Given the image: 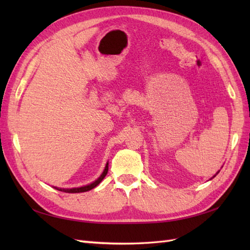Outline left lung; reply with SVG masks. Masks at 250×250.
Masks as SVG:
<instances>
[{
  "instance_id": "8db88e82",
  "label": "left lung",
  "mask_w": 250,
  "mask_h": 250,
  "mask_svg": "<svg viewBox=\"0 0 250 250\" xmlns=\"http://www.w3.org/2000/svg\"><path fill=\"white\" fill-rule=\"evenodd\" d=\"M219 172H220V171H218V172H217V173H216V174H215V175H214V176H213V177H211V178H214V177H215V176H216V175H217V174H218V173H219Z\"/></svg>"
}]
</instances>
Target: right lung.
Wrapping results in <instances>:
<instances>
[{
	"label": "right lung",
	"mask_w": 250,
	"mask_h": 250,
	"mask_svg": "<svg viewBox=\"0 0 250 250\" xmlns=\"http://www.w3.org/2000/svg\"><path fill=\"white\" fill-rule=\"evenodd\" d=\"M107 172H108V162L106 163L104 171H103L102 174H101V176L98 179H95L94 182H92L91 184L86 185V186H83V187H77V188H58V187H55V189L59 190V191H63V192H67V193L86 192V191H89V190H91V189L97 187V186L104 179V177L106 176V174H107Z\"/></svg>",
	"instance_id": "1"
}]
</instances>
